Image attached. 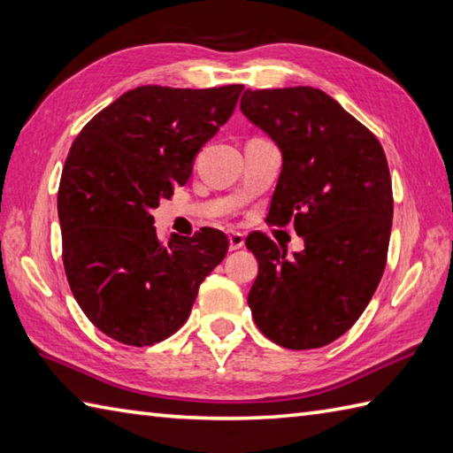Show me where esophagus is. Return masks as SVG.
<instances>
[{
  "instance_id": "esophagus-1",
  "label": "esophagus",
  "mask_w": 453,
  "mask_h": 453,
  "mask_svg": "<svg viewBox=\"0 0 453 453\" xmlns=\"http://www.w3.org/2000/svg\"><path fill=\"white\" fill-rule=\"evenodd\" d=\"M244 246V234L242 233H230L228 234V248L230 250H240Z\"/></svg>"
}]
</instances>
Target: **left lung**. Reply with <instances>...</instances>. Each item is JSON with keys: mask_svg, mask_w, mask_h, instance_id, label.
<instances>
[{"mask_svg": "<svg viewBox=\"0 0 453 453\" xmlns=\"http://www.w3.org/2000/svg\"><path fill=\"white\" fill-rule=\"evenodd\" d=\"M244 117L281 152L270 215L293 220L304 248L248 236L257 278L248 293L256 326L289 349L330 344L372 301L387 262L393 189L375 134L315 88L246 89Z\"/></svg>", "mask_w": 453, "mask_h": 453, "instance_id": "obj_1", "label": "left lung"}]
</instances>
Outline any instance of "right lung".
I'll return each mask as SVG.
<instances>
[{
    "mask_svg": "<svg viewBox=\"0 0 453 453\" xmlns=\"http://www.w3.org/2000/svg\"><path fill=\"white\" fill-rule=\"evenodd\" d=\"M242 89L134 88L72 144L58 188L64 270L86 317L117 342L152 346L172 336L201 281L225 260L220 230L162 244L150 211L189 180Z\"/></svg>",
    "mask_w": 453,
    "mask_h": 453,
    "instance_id": "obj_1",
    "label": "right lung"
}]
</instances>
